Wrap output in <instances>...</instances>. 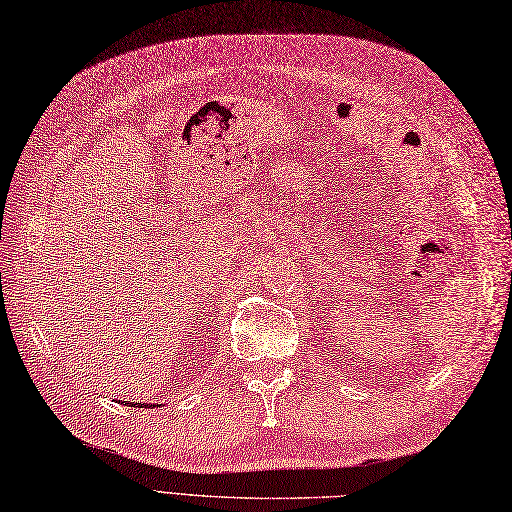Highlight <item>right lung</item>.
<instances>
[{
    "label": "right lung",
    "instance_id": "right-lung-1",
    "mask_svg": "<svg viewBox=\"0 0 512 512\" xmlns=\"http://www.w3.org/2000/svg\"><path fill=\"white\" fill-rule=\"evenodd\" d=\"M132 406H134V404H132ZM139 406H145V404H139Z\"/></svg>",
    "mask_w": 512,
    "mask_h": 512
}]
</instances>
